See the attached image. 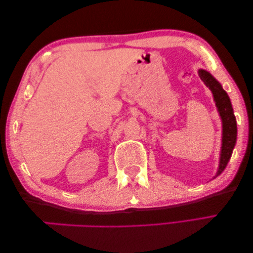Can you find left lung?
<instances>
[{
  "instance_id": "left-lung-1",
  "label": "left lung",
  "mask_w": 253,
  "mask_h": 253,
  "mask_svg": "<svg viewBox=\"0 0 253 253\" xmlns=\"http://www.w3.org/2000/svg\"><path fill=\"white\" fill-rule=\"evenodd\" d=\"M198 76L204 82V84L211 89L213 94V98L216 105L218 114H220L222 121V144L220 152V161H218V168L213 178H216L224 170L227 163L232 156V151L237 142V120L234 117L233 107H232L230 97L227 93L223 89L222 85L215 77L212 76L208 70L198 69Z\"/></svg>"
}]
</instances>
